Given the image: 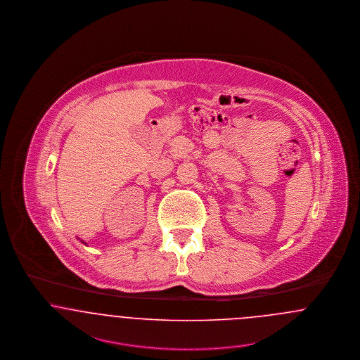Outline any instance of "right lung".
Returning a JSON list of instances; mask_svg holds the SVG:
<instances>
[{"mask_svg": "<svg viewBox=\"0 0 360 360\" xmlns=\"http://www.w3.org/2000/svg\"><path fill=\"white\" fill-rule=\"evenodd\" d=\"M84 244H85V243H84Z\"/></svg>", "mask_w": 360, "mask_h": 360, "instance_id": "right-lung-1", "label": "right lung"}]
</instances>
